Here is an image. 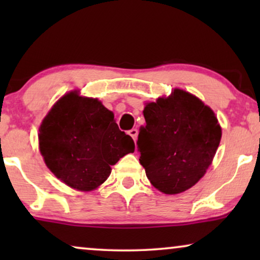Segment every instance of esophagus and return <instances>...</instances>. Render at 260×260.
Returning <instances> with one entry per match:
<instances>
[{"label":"esophagus","instance_id":"esophagus-1","mask_svg":"<svg viewBox=\"0 0 260 260\" xmlns=\"http://www.w3.org/2000/svg\"><path fill=\"white\" fill-rule=\"evenodd\" d=\"M129 135L131 137H133V140L136 142L137 141V137H138V130L137 129H131L129 131Z\"/></svg>","mask_w":260,"mask_h":260}]
</instances>
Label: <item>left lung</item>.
Listing matches in <instances>:
<instances>
[{
	"label": "left lung",
	"mask_w": 260,
	"mask_h": 260,
	"mask_svg": "<svg viewBox=\"0 0 260 260\" xmlns=\"http://www.w3.org/2000/svg\"><path fill=\"white\" fill-rule=\"evenodd\" d=\"M138 134L140 163L152 186L165 194L193 187L212 165L221 140L215 113L180 88L147 103Z\"/></svg>",
	"instance_id": "8db88e82"
}]
</instances>
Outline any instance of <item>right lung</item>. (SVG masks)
Masks as SVG:
<instances>
[{
    "instance_id": "right-lung-1",
    "label": "right lung",
    "mask_w": 260,
    "mask_h": 260,
    "mask_svg": "<svg viewBox=\"0 0 260 260\" xmlns=\"http://www.w3.org/2000/svg\"><path fill=\"white\" fill-rule=\"evenodd\" d=\"M113 117L97 98L81 97L78 91L60 98L39 129L46 166L77 190L101 186L111 166L135 150L133 138L119 130Z\"/></svg>"
}]
</instances>
